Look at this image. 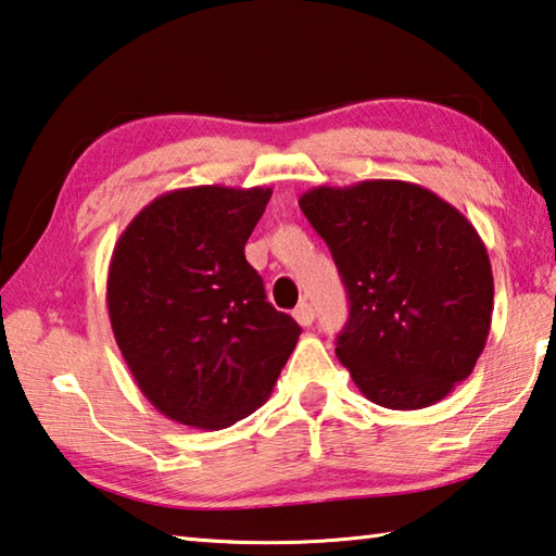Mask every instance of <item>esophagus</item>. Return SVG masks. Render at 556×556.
Wrapping results in <instances>:
<instances>
[{
	"label": "esophagus",
	"mask_w": 556,
	"mask_h": 556,
	"mask_svg": "<svg viewBox=\"0 0 556 556\" xmlns=\"http://www.w3.org/2000/svg\"><path fill=\"white\" fill-rule=\"evenodd\" d=\"M294 318L299 326H311L313 318H316V313H313V306L308 301H301V304L294 308Z\"/></svg>",
	"instance_id": "34e87169"
}]
</instances>
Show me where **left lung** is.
I'll return each mask as SVG.
<instances>
[{
  "label": "left lung",
  "instance_id": "8db88e82",
  "mask_svg": "<svg viewBox=\"0 0 556 556\" xmlns=\"http://www.w3.org/2000/svg\"><path fill=\"white\" fill-rule=\"evenodd\" d=\"M299 206L348 289L338 359L377 406L428 408L471 375L486 345L493 275L467 216L413 181L313 187Z\"/></svg>",
  "mask_w": 556,
  "mask_h": 556
}]
</instances>
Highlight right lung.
Returning a JSON list of instances; mask_svg holds the SVG:
<instances>
[{"instance_id":"1","label":"right lung","mask_w":556,"mask_h":556,"mask_svg":"<svg viewBox=\"0 0 556 556\" xmlns=\"http://www.w3.org/2000/svg\"><path fill=\"white\" fill-rule=\"evenodd\" d=\"M269 197V187L175 189L116 240L111 330L143 396L181 426L220 430L248 418L299 342V323L269 304L245 260Z\"/></svg>"}]
</instances>
